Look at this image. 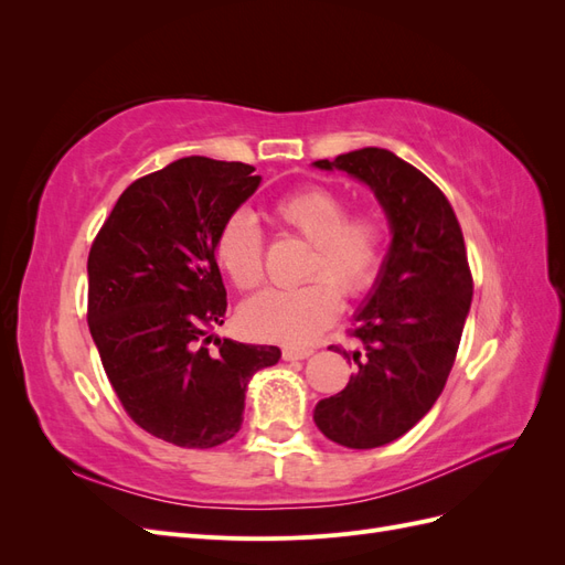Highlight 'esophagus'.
<instances>
[{"mask_svg":"<svg viewBox=\"0 0 565 565\" xmlns=\"http://www.w3.org/2000/svg\"><path fill=\"white\" fill-rule=\"evenodd\" d=\"M313 355V349H303V347H285L282 358L285 361H303V358Z\"/></svg>","mask_w":565,"mask_h":565,"instance_id":"esophagus-1","label":"esophagus"}]
</instances>
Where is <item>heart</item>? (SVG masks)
Listing matches in <instances>:
<instances>
[{
	"instance_id": "1",
	"label": "heart",
	"mask_w": 565,
	"mask_h": 565,
	"mask_svg": "<svg viewBox=\"0 0 565 565\" xmlns=\"http://www.w3.org/2000/svg\"><path fill=\"white\" fill-rule=\"evenodd\" d=\"M347 198L330 185H301L273 200L278 224L311 243L303 278L295 289H266L249 299L243 328L280 344H309L341 311V292L361 297L380 280L386 259L388 226L380 210H347ZM214 254L228 280L249 292L266 278L264 233L249 212L228 214L214 237Z\"/></svg>"
}]
</instances>
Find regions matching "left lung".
<instances>
[{
    "label": "left lung",
    "mask_w": 565,
    "mask_h": 565,
    "mask_svg": "<svg viewBox=\"0 0 565 565\" xmlns=\"http://www.w3.org/2000/svg\"><path fill=\"white\" fill-rule=\"evenodd\" d=\"M316 167L365 181L393 231L374 295L349 330L363 349L332 347L355 363V374L313 413L330 440L370 450L413 429L446 388L473 278L452 204L417 167L384 148H361Z\"/></svg>",
    "instance_id": "obj_1"
}]
</instances>
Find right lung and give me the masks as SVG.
I'll list each match as a JSON object with an SVG mask.
<instances>
[{"label": "right lung", "instance_id": "1", "mask_svg": "<svg viewBox=\"0 0 565 565\" xmlns=\"http://www.w3.org/2000/svg\"><path fill=\"white\" fill-rule=\"evenodd\" d=\"M252 172L193 156L136 179L89 249L87 320L108 382L134 424L181 448L241 431L247 382L280 358L233 339L206 349L226 313L214 237L259 185Z\"/></svg>", "mask_w": 565, "mask_h": 565}]
</instances>
